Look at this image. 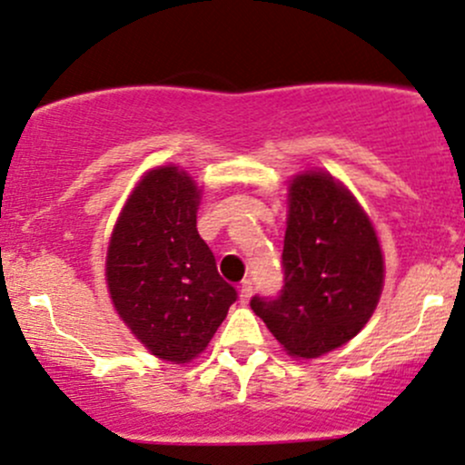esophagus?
<instances>
[{"instance_id":"obj_1","label":"esophagus","mask_w":465,"mask_h":465,"mask_svg":"<svg viewBox=\"0 0 465 465\" xmlns=\"http://www.w3.org/2000/svg\"><path fill=\"white\" fill-rule=\"evenodd\" d=\"M251 297H252V282H243L242 286H239V302L248 303V299Z\"/></svg>"}]
</instances>
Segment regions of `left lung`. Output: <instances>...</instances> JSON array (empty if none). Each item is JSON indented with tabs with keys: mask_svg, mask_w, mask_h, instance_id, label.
<instances>
[{
	"mask_svg": "<svg viewBox=\"0 0 465 465\" xmlns=\"http://www.w3.org/2000/svg\"><path fill=\"white\" fill-rule=\"evenodd\" d=\"M283 288L252 297L291 357L317 359L343 346L372 317L383 288V254L372 222L332 174L306 171L288 188Z\"/></svg>",
	"mask_w": 465,
	"mask_h": 465,
	"instance_id": "left-lung-1",
	"label": "left lung"
}]
</instances>
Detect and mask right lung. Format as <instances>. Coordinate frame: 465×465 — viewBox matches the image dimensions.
Returning <instances> with one entry per match:
<instances>
[{"label":"right lung","instance_id":"add662e5","mask_svg":"<svg viewBox=\"0 0 465 465\" xmlns=\"http://www.w3.org/2000/svg\"><path fill=\"white\" fill-rule=\"evenodd\" d=\"M199 194L179 166L148 171L119 213L106 252L114 311L154 357L173 363L206 351L237 302L197 232Z\"/></svg>","mask_w":465,"mask_h":465}]
</instances>
